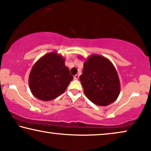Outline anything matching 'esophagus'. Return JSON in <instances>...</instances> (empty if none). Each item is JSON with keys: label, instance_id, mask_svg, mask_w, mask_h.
Returning <instances> with one entry per match:
<instances>
[{"label": "esophagus", "instance_id": "34e87169", "mask_svg": "<svg viewBox=\"0 0 151 151\" xmlns=\"http://www.w3.org/2000/svg\"><path fill=\"white\" fill-rule=\"evenodd\" d=\"M78 78H79V75H76L74 76V79H75V80H78Z\"/></svg>", "mask_w": 151, "mask_h": 151}]
</instances>
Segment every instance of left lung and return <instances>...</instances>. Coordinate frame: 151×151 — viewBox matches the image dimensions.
Returning a JSON list of instances; mask_svg holds the SVG:
<instances>
[{
  "label": "left lung",
  "instance_id": "8db88e82",
  "mask_svg": "<svg viewBox=\"0 0 151 151\" xmlns=\"http://www.w3.org/2000/svg\"><path fill=\"white\" fill-rule=\"evenodd\" d=\"M80 81L86 96L97 105H109L120 94L117 71L113 63L101 55H92L85 61Z\"/></svg>",
  "mask_w": 151,
  "mask_h": 151
}]
</instances>
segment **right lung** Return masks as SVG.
<instances>
[{"mask_svg": "<svg viewBox=\"0 0 151 151\" xmlns=\"http://www.w3.org/2000/svg\"><path fill=\"white\" fill-rule=\"evenodd\" d=\"M73 79L62 55L51 52L44 55L33 65L29 74V85L34 96L48 101L63 94Z\"/></svg>", "mask_w": 151, "mask_h": 151, "instance_id": "1", "label": "right lung"}]
</instances>
